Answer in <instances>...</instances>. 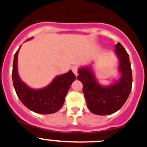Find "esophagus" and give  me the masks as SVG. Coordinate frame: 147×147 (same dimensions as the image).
Here are the masks:
<instances>
[{
	"mask_svg": "<svg viewBox=\"0 0 147 147\" xmlns=\"http://www.w3.org/2000/svg\"><path fill=\"white\" fill-rule=\"evenodd\" d=\"M71 70H72L73 72L74 73L75 75H76V76H77V74H78V73H77L78 72V66L74 65L72 67H71Z\"/></svg>",
	"mask_w": 147,
	"mask_h": 147,
	"instance_id": "obj_1",
	"label": "esophagus"
}]
</instances>
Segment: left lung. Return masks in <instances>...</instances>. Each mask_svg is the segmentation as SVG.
<instances>
[{
	"label": "left lung",
	"mask_w": 147,
	"mask_h": 147,
	"mask_svg": "<svg viewBox=\"0 0 147 147\" xmlns=\"http://www.w3.org/2000/svg\"><path fill=\"white\" fill-rule=\"evenodd\" d=\"M115 47L121 76L113 85L107 87L100 85L90 67H82L78 71L77 80L82 83V91L88 109L96 115H110L118 111L124 105L132 89V75L129 54L119 42Z\"/></svg>",
	"instance_id": "8db88e82"
}]
</instances>
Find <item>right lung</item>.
<instances>
[{
	"instance_id": "add662e5",
	"label": "right lung",
	"mask_w": 147,
	"mask_h": 147,
	"mask_svg": "<svg viewBox=\"0 0 147 147\" xmlns=\"http://www.w3.org/2000/svg\"><path fill=\"white\" fill-rule=\"evenodd\" d=\"M19 49L14 57L12 68L13 85L18 98L27 108L34 113L40 114L56 113L63 105L67 91L73 82L76 80L75 74L72 71H69L65 74L57 76L46 88L39 90L32 89L21 81L18 75Z\"/></svg>"
}]
</instances>
